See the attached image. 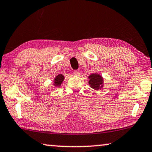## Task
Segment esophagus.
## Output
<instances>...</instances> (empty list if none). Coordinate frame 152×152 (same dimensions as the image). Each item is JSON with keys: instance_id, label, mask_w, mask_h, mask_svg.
<instances>
[{"instance_id": "obj_1", "label": "esophagus", "mask_w": 152, "mask_h": 152, "mask_svg": "<svg viewBox=\"0 0 152 152\" xmlns=\"http://www.w3.org/2000/svg\"><path fill=\"white\" fill-rule=\"evenodd\" d=\"M73 73L75 76H80V72L79 71V70H74Z\"/></svg>"}]
</instances>
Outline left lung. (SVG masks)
Wrapping results in <instances>:
<instances>
[{
    "instance_id": "8db88e82",
    "label": "left lung",
    "mask_w": 152,
    "mask_h": 152,
    "mask_svg": "<svg viewBox=\"0 0 152 152\" xmlns=\"http://www.w3.org/2000/svg\"><path fill=\"white\" fill-rule=\"evenodd\" d=\"M89 84L93 89L98 90L103 87V78L99 74H92L89 76Z\"/></svg>"
}]
</instances>
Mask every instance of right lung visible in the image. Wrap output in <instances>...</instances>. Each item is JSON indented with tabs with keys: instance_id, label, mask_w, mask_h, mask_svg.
<instances>
[{
	"instance_id": "obj_1",
	"label": "right lung",
	"mask_w": 152,
	"mask_h": 152,
	"mask_svg": "<svg viewBox=\"0 0 152 152\" xmlns=\"http://www.w3.org/2000/svg\"><path fill=\"white\" fill-rule=\"evenodd\" d=\"M64 80V76L62 74H58V76H56V78H54V85L56 87H59L61 85L63 80Z\"/></svg>"
}]
</instances>
